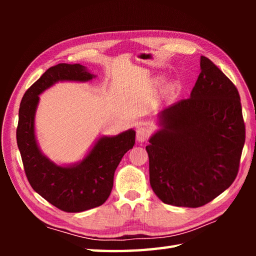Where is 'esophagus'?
Returning a JSON list of instances; mask_svg holds the SVG:
<instances>
[{
  "label": "esophagus",
  "instance_id": "1",
  "mask_svg": "<svg viewBox=\"0 0 256 256\" xmlns=\"http://www.w3.org/2000/svg\"><path fill=\"white\" fill-rule=\"evenodd\" d=\"M150 131L148 128L140 126V128H138L136 138H138V142H145V140L150 138Z\"/></svg>",
  "mask_w": 256,
  "mask_h": 256
}]
</instances>
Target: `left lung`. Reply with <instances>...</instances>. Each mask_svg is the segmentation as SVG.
<instances>
[{
	"mask_svg": "<svg viewBox=\"0 0 256 256\" xmlns=\"http://www.w3.org/2000/svg\"><path fill=\"white\" fill-rule=\"evenodd\" d=\"M190 98L157 114L146 146L150 182L162 202L197 208L229 188L246 142L240 94L204 56Z\"/></svg>",
	"mask_w": 256,
	"mask_h": 256,
	"instance_id": "1",
	"label": "left lung"
}]
</instances>
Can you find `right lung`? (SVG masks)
<instances>
[{
    "label": "right lung",
    "mask_w": 256,
    "mask_h": 256,
    "mask_svg": "<svg viewBox=\"0 0 256 256\" xmlns=\"http://www.w3.org/2000/svg\"><path fill=\"white\" fill-rule=\"evenodd\" d=\"M96 74L80 64H58L25 92L18 111L16 140L32 188L48 202L66 212H81L103 204L113 187L114 172L135 144L132 128L114 136H100L82 160L58 165L42 154L35 134L40 94L57 82H86Z\"/></svg>",
    "instance_id": "right-lung-1"
}]
</instances>
